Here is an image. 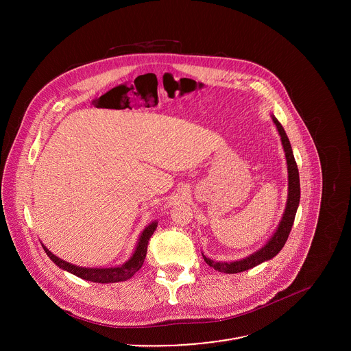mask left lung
Listing matches in <instances>:
<instances>
[{"mask_svg":"<svg viewBox=\"0 0 351 351\" xmlns=\"http://www.w3.org/2000/svg\"><path fill=\"white\" fill-rule=\"evenodd\" d=\"M273 121L280 132L281 136V142L284 146L285 151V156H287V163H288V181H289V191H288V201H287V208L282 216V220L277 228V231L274 232V235L270 238V241L267 242L266 246H263L261 250L254 252L249 255L245 259L241 261H235V262H213L212 259L204 256V261L213 267L215 270L220 271V273H227V274H234V273H241L245 270H249L251 267L271 259L273 256H276L280 251L282 250L285 242L288 241V237L291 234L293 221H295V216L298 212V206L300 202V178H299V169L293 156V151L291 147V142L282 128V125L280 124V121L273 116Z\"/></svg>","mask_w":351,"mask_h":351,"instance_id":"obj_1","label":"left lung"}]
</instances>
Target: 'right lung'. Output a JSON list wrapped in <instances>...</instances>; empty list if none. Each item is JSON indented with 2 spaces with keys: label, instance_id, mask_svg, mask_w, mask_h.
Listing matches in <instances>:
<instances>
[{
  "label": "right lung",
  "instance_id": "obj_1",
  "mask_svg": "<svg viewBox=\"0 0 351 351\" xmlns=\"http://www.w3.org/2000/svg\"><path fill=\"white\" fill-rule=\"evenodd\" d=\"M156 221L151 223L149 227H146V230L142 232L141 239L138 242L136 250L134 252V255L130 258V261H127L124 265L117 266V267H109V269H88V267H80L75 265H71L58 256H55L46 246H43V249L46 251V254L50 256L51 261L53 263H56L60 269L67 270L73 274H75L77 277L82 278V280H88L92 282H100V284H110V282H119V281H125L128 278H131L143 265L146 254H147V246H149V241H150L151 235L154 234V231L156 230Z\"/></svg>",
  "mask_w": 351,
  "mask_h": 351
}]
</instances>
